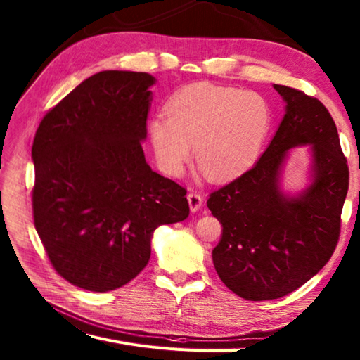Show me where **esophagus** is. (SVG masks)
I'll use <instances>...</instances> for the list:
<instances>
[{"label": "esophagus", "mask_w": 360, "mask_h": 360, "mask_svg": "<svg viewBox=\"0 0 360 360\" xmlns=\"http://www.w3.org/2000/svg\"><path fill=\"white\" fill-rule=\"evenodd\" d=\"M187 201H188V205H190V210H192V212L200 210L202 207V202H204L201 193H198V192H190L187 195Z\"/></svg>", "instance_id": "obj_1"}]
</instances>
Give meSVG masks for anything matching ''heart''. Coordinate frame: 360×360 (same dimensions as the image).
I'll return each instance as SVG.
<instances>
[{"label":"heart","mask_w":360,"mask_h":360,"mask_svg":"<svg viewBox=\"0 0 360 360\" xmlns=\"http://www.w3.org/2000/svg\"><path fill=\"white\" fill-rule=\"evenodd\" d=\"M148 124V137L165 174L179 176L190 159V145L200 170L213 181L248 172L269 134L272 110L255 91L213 83L179 89Z\"/></svg>","instance_id":"obj_1"}]
</instances>
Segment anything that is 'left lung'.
I'll list each match as a JSON object with an SVG mask.
<instances>
[{"mask_svg":"<svg viewBox=\"0 0 360 360\" xmlns=\"http://www.w3.org/2000/svg\"><path fill=\"white\" fill-rule=\"evenodd\" d=\"M286 112L258 162L210 193L207 207L223 224L212 258L221 281L244 300L288 295L331 258L349 172L334 120L325 105L302 91L274 85ZM309 144L311 184L297 197L281 192L290 148Z\"/></svg>","mask_w":360,"mask_h":360,"instance_id":"obj_1","label":"left lung"}]
</instances>
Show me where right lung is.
Returning <instances> with one entry per match:
<instances>
[{"label": "right lung", "instance_id": "right-lung-1", "mask_svg": "<svg viewBox=\"0 0 360 360\" xmlns=\"http://www.w3.org/2000/svg\"><path fill=\"white\" fill-rule=\"evenodd\" d=\"M147 72L102 71L43 117L32 160V210L49 262L74 286L106 292L131 281L156 227L188 217L187 190L153 172Z\"/></svg>", "mask_w": 360, "mask_h": 360}]
</instances>
